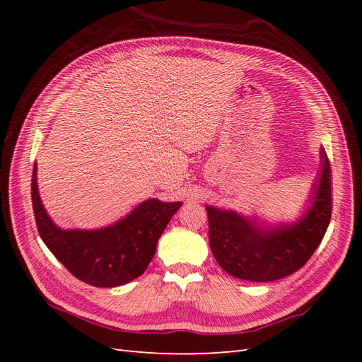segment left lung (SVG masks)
I'll use <instances>...</instances> for the list:
<instances>
[{
	"label": "left lung",
	"mask_w": 362,
	"mask_h": 362,
	"mask_svg": "<svg viewBox=\"0 0 362 362\" xmlns=\"http://www.w3.org/2000/svg\"><path fill=\"white\" fill-rule=\"evenodd\" d=\"M313 205L298 223L264 231L234 211L206 206L210 247L221 267L240 279L270 282L299 270L320 245L331 222V164L322 151Z\"/></svg>",
	"instance_id": "left-lung-1"
}]
</instances>
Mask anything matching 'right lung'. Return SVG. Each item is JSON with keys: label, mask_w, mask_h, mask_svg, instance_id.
<instances>
[{"label": "right lung", "mask_w": 362, "mask_h": 362, "mask_svg": "<svg viewBox=\"0 0 362 362\" xmlns=\"http://www.w3.org/2000/svg\"><path fill=\"white\" fill-rule=\"evenodd\" d=\"M31 202L43 243L75 278L93 287H117L136 279L156 254L157 242L181 202L149 199L113 226L98 231H63L43 208L33 168Z\"/></svg>", "instance_id": "1"}]
</instances>
